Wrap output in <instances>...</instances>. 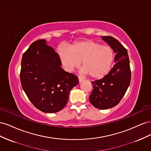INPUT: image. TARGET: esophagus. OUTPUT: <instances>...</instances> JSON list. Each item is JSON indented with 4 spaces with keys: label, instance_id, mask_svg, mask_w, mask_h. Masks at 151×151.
<instances>
[{
    "label": "esophagus",
    "instance_id": "1",
    "mask_svg": "<svg viewBox=\"0 0 151 151\" xmlns=\"http://www.w3.org/2000/svg\"><path fill=\"white\" fill-rule=\"evenodd\" d=\"M78 79H79V83H82V82L83 81V79L81 78V77H78Z\"/></svg>",
    "mask_w": 151,
    "mask_h": 151
}]
</instances>
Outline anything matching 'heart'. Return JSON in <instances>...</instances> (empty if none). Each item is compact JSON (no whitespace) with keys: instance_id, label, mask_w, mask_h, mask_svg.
Segmentation results:
<instances>
[{"instance_id":"b5f03b06","label":"heart","mask_w":151,"mask_h":151,"mask_svg":"<svg viewBox=\"0 0 151 151\" xmlns=\"http://www.w3.org/2000/svg\"><path fill=\"white\" fill-rule=\"evenodd\" d=\"M58 57L63 68L72 72L81 66V73L93 79H101L112 65L114 54L112 49L91 40L76 42L69 47L60 45L57 49Z\"/></svg>"}]
</instances>
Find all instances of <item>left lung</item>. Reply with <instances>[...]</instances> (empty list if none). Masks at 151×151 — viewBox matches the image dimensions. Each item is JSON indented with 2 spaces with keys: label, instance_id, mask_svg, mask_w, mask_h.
Returning <instances> with one entry per match:
<instances>
[{
  "label": "left lung",
  "instance_id": "obj_1",
  "mask_svg": "<svg viewBox=\"0 0 151 151\" xmlns=\"http://www.w3.org/2000/svg\"><path fill=\"white\" fill-rule=\"evenodd\" d=\"M101 38L116 53L115 64L103 78L91 82L93 89L89 101L95 108L106 109L115 106L125 95L130 83L131 70L127 49L112 36Z\"/></svg>",
  "mask_w": 151,
  "mask_h": 151
}]
</instances>
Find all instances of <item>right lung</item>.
Listing matches in <instances>:
<instances>
[{
    "label": "right lung",
    "mask_w": 151,
    "mask_h": 151,
    "mask_svg": "<svg viewBox=\"0 0 151 151\" xmlns=\"http://www.w3.org/2000/svg\"><path fill=\"white\" fill-rule=\"evenodd\" d=\"M57 53L45 40L32 43L22 55L20 79L29 101L39 110L56 113L66 105L77 76L60 67Z\"/></svg>",
    "instance_id": "add662e5"
}]
</instances>
